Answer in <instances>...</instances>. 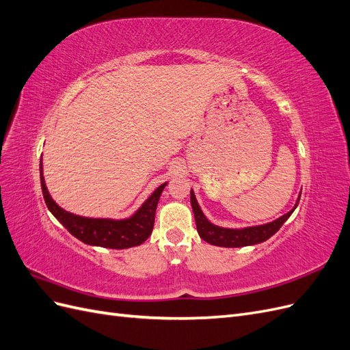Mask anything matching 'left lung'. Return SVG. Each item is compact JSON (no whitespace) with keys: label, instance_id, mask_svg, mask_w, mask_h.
Masks as SVG:
<instances>
[{"label":"left lung","instance_id":"obj_1","mask_svg":"<svg viewBox=\"0 0 350 350\" xmlns=\"http://www.w3.org/2000/svg\"><path fill=\"white\" fill-rule=\"evenodd\" d=\"M298 203H299V198H298ZM191 207L194 211L197 232H198L200 238L211 243V245L226 247V248L247 247V245H254V243H260V242L267 241L270 237L276 234V232L282 228L284 221L289 219V216L293 213V210H295V207H293L289 213L283 215L278 220H274V221H271V224H267V225L245 228V229H225V228L215 226L213 224H210V221L206 219L203 211H201V208L198 207V203H197L193 189H191Z\"/></svg>","mask_w":350,"mask_h":350}]
</instances>
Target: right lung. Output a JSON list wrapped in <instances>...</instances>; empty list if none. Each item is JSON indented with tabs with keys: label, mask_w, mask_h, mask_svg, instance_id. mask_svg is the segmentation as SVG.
Segmentation results:
<instances>
[{
	"label": "right lung",
	"mask_w": 350,
	"mask_h": 350,
	"mask_svg": "<svg viewBox=\"0 0 350 350\" xmlns=\"http://www.w3.org/2000/svg\"><path fill=\"white\" fill-rule=\"evenodd\" d=\"M40 185L42 194H44L45 203L49 211L54 215L61 225L64 226L71 235L76 237L84 243L96 245L103 248L124 250L130 247H137L150 237L154 215L159 198L166 187V183L154 189V193L144 201V204L137 210V213L130 219L112 220V219H90L71 215L68 211L62 210L54 200L51 198L44 175H42V161H40Z\"/></svg>",
	"instance_id": "obj_1"
}]
</instances>
